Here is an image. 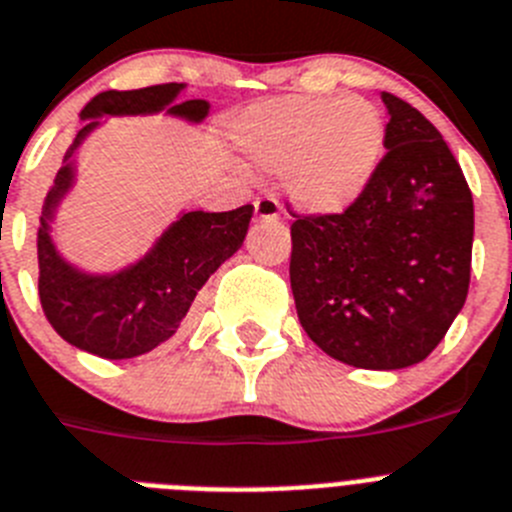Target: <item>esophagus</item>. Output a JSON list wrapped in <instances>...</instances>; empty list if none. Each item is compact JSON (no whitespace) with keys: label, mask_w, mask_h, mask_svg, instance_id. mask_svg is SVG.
I'll return each mask as SVG.
<instances>
[{"label":"esophagus","mask_w":512,"mask_h":512,"mask_svg":"<svg viewBox=\"0 0 512 512\" xmlns=\"http://www.w3.org/2000/svg\"><path fill=\"white\" fill-rule=\"evenodd\" d=\"M255 216L260 221H278L281 216V203L275 201L273 195H262L255 201Z\"/></svg>","instance_id":"esophagus-1"}]
</instances>
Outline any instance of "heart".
<instances>
[{
  "mask_svg": "<svg viewBox=\"0 0 512 512\" xmlns=\"http://www.w3.org/2000/svg\"><path fill=\"white\" fill-rule=\"evenodd\" d=\"M386 136L384 113L363 97H270L234 123L244 157L262 170H283L288 198L314 216H335L361 201L381 167Z\"/></svg>",
  "mask_w": 512,
  "mask_h": 512,
  "instance_id": "b5f03b06",
  "label": "heart"
}]
</instances>
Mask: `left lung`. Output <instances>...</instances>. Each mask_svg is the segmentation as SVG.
I'll use <instances>...</instances> for the list:
<instances>
[{"instance_id": "1", "label": "left lung", "mask_w": 512, "mask_h": 512, "mask_svg": "<svg viewBox=\"0 0 512 512\" xmlns=\"http://www.w3.org/2000/svg\"><path fill=\"white\" fill-rule=\"evenodd\" d=\"M389 136L361 201L291 224V291L335 361L397 371L425 361L469 293L474 201L438 128L381 92Z\"/></svg>"}]
</instances>
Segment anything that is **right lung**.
Returning <instances> with one entry per match:
<instances>
[{
  "mask_svg": "<svg viewBox=\"0 0 512 512\" xmlns=\"http://www.w3.org/2000/svg\"><path fill=\"white\" fill-rule=\"evenodd\" d=\"M185 84H154L144 90L100 92L82 110V131L64 157L46 195L38 226V293L51 327L74 348L123 361L159 348L188 317L206 281L242 247L250 229L252 206L224 213L185 211L162 231L141 260L118 273H87L56 250L51 231L61 201L74 180V154L100 126L105 115L167 113L188 123H201L211 105L206 100L177 102Z\"/></svg>",
  "mask_w": 512,
  "mask_h": 512,
  "instance_id": "obj_1",
  "label": "right lung"
}]
</instances>
